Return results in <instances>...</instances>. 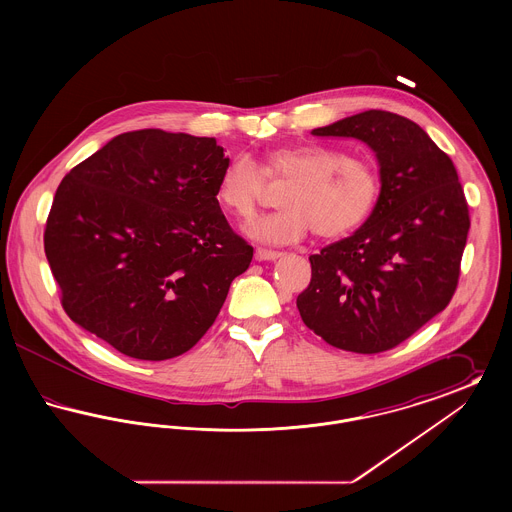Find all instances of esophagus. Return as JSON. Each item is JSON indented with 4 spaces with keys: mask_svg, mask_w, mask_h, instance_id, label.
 I'll list each match as a JSON object with an SVG mask.
<instances>
[{
    "mask_svg": "<svg viewBox=\"0 0 512 512\" xmlns=\"http://www.w3.org/2000/svg\"><path fill=\"white\" fill-rule=\"evenodd\" d=\"M282 253L280 251H272V249H265V247H259L255 251V259L257 261H276Z\"/></svg>",
    "mask_w": 512,
    "mask_h": 512,
    "instance_id": "esophagus-1",
    "label": "esophagus"
}]
</instances>
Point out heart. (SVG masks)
<instances>
[{"instance_id":"b5f03b06","label":"heart","mask_w":512,"mask_h":512,"mask_svg":"<svg viewBox=\"0 0 512 512\" xmlns=\"http://www.w3.org/2000/svg\"><path fill=\"white\" fill-rule=\"evenodd\" d=\"M267 180L286 186L278 197L282 209L249 226L263 244H293L311 228L324 240L347 236L368 219L380 195L370 161L338 147L305 144L268 151L261 167L249 155H234L220 172L217 199L236 219H251Z\"/></svg>"}]
</instances>
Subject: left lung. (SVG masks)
<instances>
[{
  "instance_id": "obj_1",
  "label": "left lung",
  "mask_w": 512,
  "mask_h": 512,
  "mask_svg": "<svg viewBox=\"0 0 512 512\" xmlns=\"http://www.w3.org/2000/svg\"><path fill=\"white\" fill-rule=\"evenodd\" d=\"M313 134L365 142L382 188L353 236L309 257L311 284L297 309L326 343L382 353L441 313L457 290L470 228L463 186L449 155L390 111L370 109Z\"/></svg>"
}]
</instances>
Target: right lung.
<instances>
[{"label":"right lung","instance_id":"right-lung-1","mask_svg":"<svg viewBox=\"0 0 512 512\" xmlns=\"http://www.w3.org/2000/svg\"><path fill=\"white\" fill-rule=\"evenodd\" d=\"M215 138L124 132L59 184L44 249L65 313L122 355L165 361L213 326L253 247L220 211Z\"/></svg>","mask_w":512,"mask_h":512}]
</instances>
